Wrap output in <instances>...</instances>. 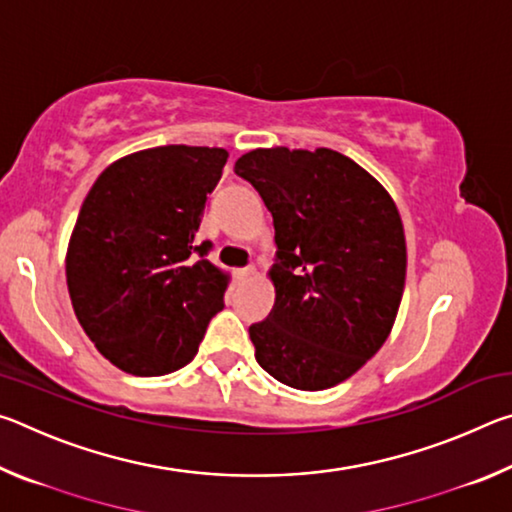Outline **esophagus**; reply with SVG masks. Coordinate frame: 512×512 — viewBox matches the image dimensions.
<instances>
[{
	"mask_svg": "<svg viewBox=\"0 0 512 512\" xmlns=\"http://www.w3.org/2000/svg\"><path fill=\"white\" fill-rule=\"evenodd\" d=\"M255 273H257L255 266H244V268H237V271H235L237 280H248V277H253Z\"/></svg>",
	"mask_w": 512,
	"mask_h": 512,
	"instance_id": "obj_1",
	"label": "esophagus"
}]
</instances>
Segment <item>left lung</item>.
<instances>
[{
  "label": "left lung",
  "mask_w": 512,
  "mask_h": 512,
  "mask_svg": "<svg viewBox=\"0 0 512 512\" xmlns=\"http://www.w3.org/2000/svg\"><path fill=\"white\" fill-rule=\"evenodd\" d=\"M273 214L275 305L250 325L255 359L298 391L352 377L384 345L406 280L397 205L377 178L332 149L273 146L235 162Z\"/></svg>",
  "instance_id": "8db88e82"
}]
</instances>
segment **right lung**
Returning <instances> with one entry per match:
<instances>
[{"label": "right lung", "mask_w": 512, "mask_h": 512, "mask_svg": "<svg viewBox=\"0 0 512 512\" xmlns=\"http://www.w3.org/2000/svg\"><path fill=\"white\" fill-rule=\"evenodd\" d=\"M225 160L216 146H155L108 164L85 196L67 244L69 298L94 348L128 375L187 366L223 309L230 275L194 237Z\"/></svg>", "instance_id": "obj_1"}]
</instances>
